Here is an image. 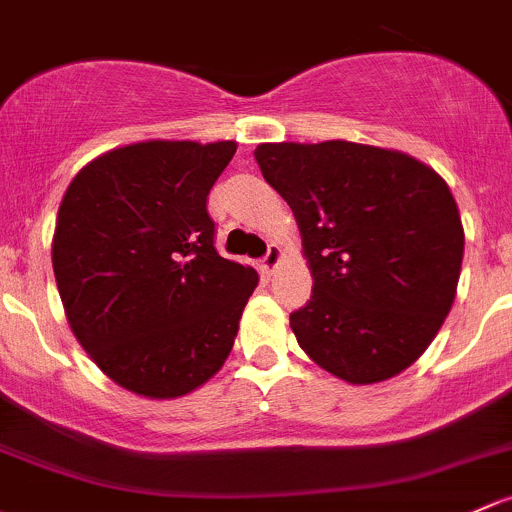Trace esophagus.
<instances>
[{"mask_svg": "<svg viewBox=\"0 0 512 512\" xmlns=\"http://www.w3.org/2000/svg\"><path fill=\"white\" fill-rule=\"evenodd\" d=\"M282 257H284L282 247H279V245H270V250H267V255L262 257L260 270L265 272V274H272V272L279 267V262H282Z\"/></svg>", "mask_w": 512, "mask_h": 512, "instance_id": "1", "label": "esophagus"}]
</instances>
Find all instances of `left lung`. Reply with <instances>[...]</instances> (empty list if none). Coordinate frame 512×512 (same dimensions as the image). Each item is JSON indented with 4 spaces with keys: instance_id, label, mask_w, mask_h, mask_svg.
<instances>
[{
    "instance_id": "left-lung-1",
    "label": "left lung",
    "mask_w": 512,
    "mask_h": 512,
    "mask_svg": "<svg viewBox=\"0 0 512 512\" xmlns=\"http://www.w3.org/2000/svg\"><path fill=\"white\" fill-rule=\"evenodd\" d=\"M255 159L292 208L311 299L289 316L333 378L373 385L407 370L451 311L464 225L432 166L346 139L265 142Z\"/></svg>"
}]
</instances>
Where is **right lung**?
I'll use <instances>...</instances> for the list:
<instances>
[{"mask_svg":"<svg viewBox=\"0 0 512 512\" xmlns=\"http://www.w3.org/2000/svg\"><path fill=\"white\" fill-rule=\"evenodd\" d=\"M238 142L147 139L83 166L51 242L68 326L95 365L149 400L223 368L257 272L213 247L206 198Z\"/></svg>","mask_w":512,"mask_h":512,"instance_id":"right-lung-1","label":"right lung"}]
</instances>
